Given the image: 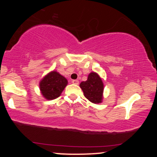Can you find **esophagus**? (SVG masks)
<instances>
[{"label":"esophagus","instance_id":"obj_1","mask_svg":"<svg viewBox=\"0 0 157 157\" xmlns=\"http://www.w3.org/2000/svg\"><path fill=\"white\" fill-rule=\"evenodd\" d=\"M71 82H72L73 84H75V85H78L79 84V81L77 80H73L71 81Z\"/></svg>","mask_w":157,"mask_h":157}]
</instances>
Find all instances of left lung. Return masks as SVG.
I'll use <instances>...</instances> for the list:
<instances>
[{
    "mask_svg": "<svg viewBox=\"0 0 157 157\" xmlns=\"http://www.w3.org/2000/svg\"><path fill=\"white\" fill-rule=\"evenodd\" d=\"M84 96L93 103H100L102 100L103 82L100 76L95 72L89 75L87 80L80 84Z\"/></svg>",
    "mask_w": 157,
    "mask_h": 157,
    "instance_id": "8db88e82",
    "label": "left lung"
}]
</instances>
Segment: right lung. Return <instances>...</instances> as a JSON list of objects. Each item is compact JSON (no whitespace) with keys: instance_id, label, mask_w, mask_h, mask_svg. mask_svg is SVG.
<instances>
[{"instance_id":"add662e5","label":"right lung","mask_w":157,"mask_h":157,"mask_svg":"<svg viewBox=\"0 0 157 157\" xmlns=\"http://www.w3.org/2000/svg\"><path fill=\"white\" fill-rule=\"evenodd\" d=\"M68 84V81L63 76L57 71L48 73L40 82V89L46 100H54L60 95Z\"/></svg>"}]
</instances>
